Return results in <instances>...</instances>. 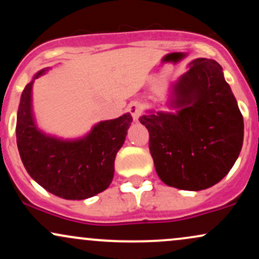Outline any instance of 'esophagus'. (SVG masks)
<instances>
[{"label": "esophagus", "instance_id": "1", "mask_svg": "<svg viewBox=\"0 0 259 259\" xmlns=\"http://www.w3.org/2000/svg\"><path fill=\"white\" fill-rule=\"evenodd\" d=\"M127 112L133 115L134 120H138L142 112L141 102H139V101H134V102L129 103V106H127Z\"/></svg>", "mask_w": 259, "mask_h": 259}]
</instances>
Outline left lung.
Listing matches in <instances>:
<instances>
[{"instance_id": "left-lung-1", "label": "left lung", "mask_w": 259, "mask_h": 259, "mask_svg": "<svg viewBox=\"0 0 259 259\" xmlns=\"http://www.w3.org/2000/svg\"><path fill=\"white\" fill-rule=\"evenodd\" d=\"M173 113L140 117L159 179L169 186L200 191L233 168L243 141V118L223 68L197 58L173 85Z\"/></svg>"}]
</instances>
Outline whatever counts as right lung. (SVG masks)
I'll return each instance as SVG.
<instances>
[{"instance_id":"obj_1","label":"right lung","mask_w":259,"mask_h":259,"mask_svg":"<svg viewBox=\"0 0 259 259\" xmlns=\"http://www.w3.org/2000/svg\"><path fill=\"white\" fill-rule=\"evenodd\" d=\"M32 82L23 90L16 126L18 151L26 171L44 189L65 200H85L105 191L113 180L115 154L123 146L133 117L126 113L100 121L76 141L46 136L32 119Z\"/></svg>"}]
</instances>
